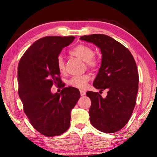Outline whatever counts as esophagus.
Wrapping results in <instances>:
<instances>
[{"instance_id": "34e87169", "label": "esophagus", "mask_w": 157, "mask_h": 157, "mask_svg": "<svg viewBox=\"0 0 157 157\" xmlns=\"http://www.w3.org/2000/svg\"><path fill=\"white\" fill-rule=\"evenodd\" d=\"M85 94H86V93H85V91H82V90H81V91H80V95H81V96H84V95H85Z\"/></svg>"}]
</instances>
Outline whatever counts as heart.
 Instances as JSON below:
<instances>
[{"mask_svg": "<svg viewBox=\"0 0 157 157\" xmlns=\"http://www.w3.org/2000/svg\"><path fill=\"white\" fill-rule=\"evenodd\" d=\"M70 54L86 62L89 68L94 69L98 65V61L94 56V51L91 48L86 45L79 44L74 48L70 50ZM57 66L60 73L65 72V62L62 56H58L57 59ZM90 80L89 75H83L80 76H73L68 81V85L78 89H85L87 87V84Z\"/></svg>", "mask_w": 157, "mask_h": 157, "instance_id": "b5f03b06", "label": "heart"}]
</instances>
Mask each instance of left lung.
Here are the masks:
<instances>
[{"label":"left lung","mask_w":157,"mask_h":157,"mask_svg":"<svg viewBox=\"0 0 157 157\" xmlns=\"http://www.w3.org/2000/svg\"><path fill=\"white\" fill-rule=\"evenodd\" d=\"M80 40L100 49L102 62L94 86L100 93L108 91L105 98L98 92H86L91 100L90 122L102 132H118L129 121L136 105L139 90L136 62L127 48L105 34L82 36Z\"/></svg>","instance_id":"obj_1"}]
</instances>
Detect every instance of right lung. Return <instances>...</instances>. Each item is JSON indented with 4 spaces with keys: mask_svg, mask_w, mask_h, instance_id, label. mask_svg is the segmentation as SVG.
Segmentation results:
<instances>
[{
    "mask_svg": "<svg viewBox=\"0 0 157 157\" xmlns=\"http://www.w3.org/2000/svg\"><path fill=\"white\" fill-rule=\"evenodd\" d=\"M75 37L50 36L36 41L21 57L18 67V95L32 125L46 136H59L71 124V110L80 98L79 91L65 87L52 94L53 84H60L57 59Z\"/></svg>",
    "mask_w": 157,
    "mask_h": 157,
    "instance_id": "obj_1",
    "label": "right lung"
}]
</instances>
